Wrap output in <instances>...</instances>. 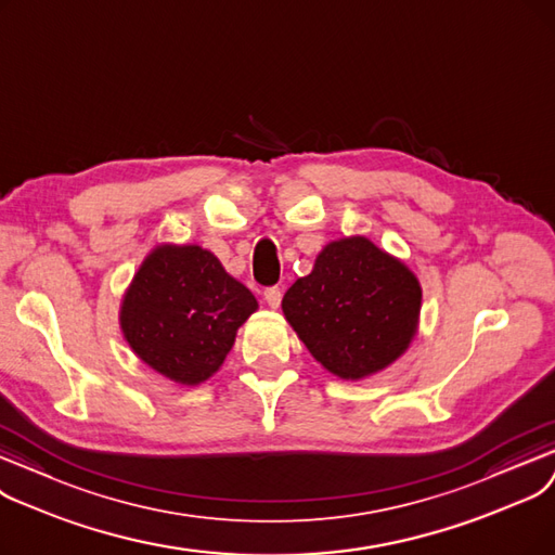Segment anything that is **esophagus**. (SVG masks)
Returning <instances> with one entry per match:
<instances>
[{"mask_svg": "<svg viewBox=\"0 0 555 555\" xmlns=\"http://www.w3.org/2000/svg\"><path fill=\"white\" fill-rule=\"evenodd\" d=\"M263 300H267V305H269L271 309H278L280 302H282V292H280L278 286H269L267 292H263Z\"/></svg>", "mask_w": 555, "mask_h": 555, "instance_id": "esophagus-1", "label": "esophagus"}]
</instances>
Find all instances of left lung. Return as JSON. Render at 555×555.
<instances>
[{"instance_id": "left-lung-1", "label": "left lung", "mask_w": 555, "mask_h": 555, "mask_svg": "<svg viewBox=\"0 0 555 555\" xmlns=\"http://www.w3.org/2000/svg\"><path fill=\"white\" fill-rule=\"evenodd\" d=\"M420 300V284L400 259L352 236L325 246L313 271L284 294L282 311L315 361L343 379H361L406 350Z\"/></svg>"}]
</instances>
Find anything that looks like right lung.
<instances>
[{
  "label": "right lung",
  "mask_w": 555,
  "mask_h": 555,
  "mask_svg": "<svg viewBox=\"0 0 555 555\" xmlns=\"http://www.w3.org/2000/svg\"><path fill=\"white\" fill-rule=\"evenodd\" d=\"M255 309V296L212 253L160 246L130 284L119 321L128 346L153 371L196 386L219 371Z\"/></svg>",
  "instance_id": "right-lung-1"
}]
</instances>
